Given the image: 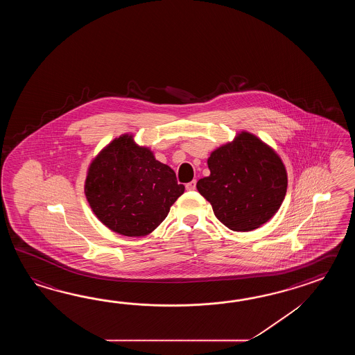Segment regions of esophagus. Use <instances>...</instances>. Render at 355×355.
Wrapping results in <instances>:
<instances>
[{
  "mask_svg": "<svg viewBox=\"0 0 355 355\" xmlns=\"http://www.w3.org/2000/svg\"><path fill=\"white\" fill-rule=\"evenodd\" d=\"M185 188H187V190H189V191H193V190H196V180L190 181V182H188V184H187V185H185Z\"/></svg>",
  "mask_w": 355,
  "mask_h": 355,
  "instance_id": "34e87169",
  "label": "esophagus"
}]
</instances>
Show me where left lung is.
<instances>
[{"label": "left lung", "instance_id": "left-lung-1", "mask_svg": "<svg viewBox=\"0 0 355 355\" xmlns=\"http://www.w3.org/2000/svg\"><path fill=\"white\" fill-rule=\"evenodd\" d=\"M211 175L196 189L214 216L232 231H251L268 222L287 193V173L279 156L246 132L211 152Z\"/></svg>", "mask_w": 355, "mask_h": 355}]
</instances>
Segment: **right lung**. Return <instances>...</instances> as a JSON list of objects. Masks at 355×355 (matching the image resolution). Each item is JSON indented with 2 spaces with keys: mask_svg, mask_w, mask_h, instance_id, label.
<instances>
[{
  "mask_svg": "<svg viewBox=\"0 0 355 355\" xmlns=\"http://www.w3.org/2000/svg\"><path fill=\"white\" fill-rule=\"evenodd\" d=\"M184 190L174 170L155 159L148 148L138 147L128 135L98 153L85 182L96 217L114 232L129 237L151 234Z\"/></svg>",
  "mask_w": 355,
  "mask_h": 355,
  "instance_id": "obj_1",
  "label": "right lung"
}]
</instances>
